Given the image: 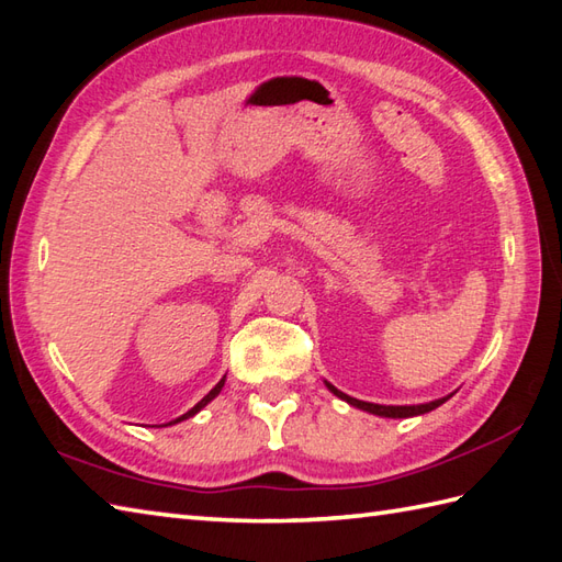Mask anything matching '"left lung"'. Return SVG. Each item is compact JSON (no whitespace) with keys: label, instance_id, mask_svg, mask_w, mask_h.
<instances>
[{"label":"left lung","instance_id":"1","mask_svg":"<svg viewBox=\"0 0 562 562\" xmlns=\"http://www.w3.org/2000/svg\"><path fill=\"white\" fill-rule=\"evenodd\" d=\"M333 393H336L338 398H342V401H348L350 405H355V408H362V411H367V413H374V415H384V417H411V415H423V413H429V411H435L437 405H441L445 403L447 398H439V401H432V403H423V405H379V403H367V401H357V398H352V396H348V393H342V391H338L336 386H330V384H326Z\"/></svg>","mask_w":562,"mask_h":562}]
</instances>
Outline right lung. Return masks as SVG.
I'll use <instances>...</instances> for the list:
<instances>
[{
  "mask_svg": "<svg viewBox=\"0 0 562 562\" xmlns=\"http://www.w3.org/2000/svg\"><path fill=\"white\" fill-rule=\"evenodd\" d=\"M222 386H224V379L220 381V384H217V386H214V389H212V391L207 393V396H205V398H202V401H200V403L195 405V408H190V411H188L186 415H181V417H178V420H173V423H181V420H186V417H193V415H195V413H198L200 408H205V405H207V403H210V401H212L214 396H217V393L222 391ZM173 423H169V425H173Z\"/></svg>",
  "mask_w": 562,
  "mask_h": 562,
  "instance_id": "1",
  "label": "right lung"
}]
</instances>
